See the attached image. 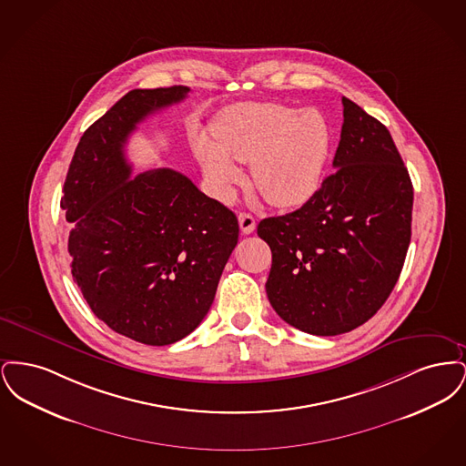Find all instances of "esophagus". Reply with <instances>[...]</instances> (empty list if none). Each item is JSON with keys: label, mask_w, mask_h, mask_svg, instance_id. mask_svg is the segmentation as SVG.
Returning <instances> with one entry per match:
<instances>
[{"label": "esophagus", "mask_w": 466, "mask_h": 466, "mask_svg": "<svg viewBox=\"0 0 466 466\" xmlns=\"http://www.w3.org/2000/svg\"><path fill=\"white\" fill-rule=\"evenodd\" d=\"M239 227H241V232L243 234H251L253 230H255V227H257V222H255V218L251 217V215H248V213H239Z\"/></svg>", "instance_id": "34e87169"}]
</instances>
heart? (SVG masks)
<instances>
[{
	"label": "heart",
	"instance_id": "b5f03b06",
	"mask_svg": "<svg viewBox=\"0 0 466 466\" xmlns=\"http://www.w3.org/2000/svg\"><path fill=\"white\" fill-rule=\"evenodd\" d=\"M215 141L198 134L194 150L213 194L230 200L251 164V179L276 208L306 204L319 188L332 134L318 110L279 103H246L225 111L211 127Z\"/></svg>",
	"mask_w": 466,
	"mask_h": 466
}]
</instances>
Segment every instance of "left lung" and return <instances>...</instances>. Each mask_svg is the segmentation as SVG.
I'll use <instances>...</instances> for the list:
<instances>
[{"instance_id":"left-lung-1","label":"left lung","mask_w":466,"mask_h":466,"mask_svg":"<svg viewBox=\"0 0 466 466\" xmlns=\"http://www.w3.org/2000/svg\"><path fill=\"white\" fill-rule=\"evenodd\" d=\"M330 177L297 211L258 223L272 251L266 289L289 325L351 332L399 281L410 243L414 190L390 131L348 97Z\"/></svg>"}]
</instances>
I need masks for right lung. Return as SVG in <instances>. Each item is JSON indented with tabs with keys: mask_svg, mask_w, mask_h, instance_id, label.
I'll return each instance as SVG.
<instances>
[{
	"mask_svg": "<svg viewBox=\"0 0 466 466\" xmlns=\"http://www.w3.org/2000/svg\"><path fill=\"white\" fill-rule=\"evenodd\" d=\"M188 87L134 89L80 137L61 208L71 223V274L111 330L167 346L199 327L239 238L236 215L177 171L131 177L126 145Z\"/></svg>",
	"mask_w": 466,
	"mask_h": 466,
	"instance_id": "1",
	"label": "right lung"
}]
</instances>
